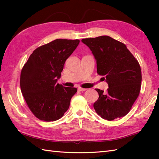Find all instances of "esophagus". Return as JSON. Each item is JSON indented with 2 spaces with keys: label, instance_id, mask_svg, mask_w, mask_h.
<instances>
[{
  "label": "esophagus",
  "instance_id": "obj_1",
  "mask_svg": "<svg viewBox=\"0 0 159 159\" xmlns=\"http://www.w3.org/2000/svg\"><path fill=\"white\" fill-rule=\"evenodd\" d=\"M78 90L79 91H85V90H87V89L82 88H78Z\"/></svg>",
  "mask_w": 159,
  "mask_h": 159
}]
</instances>
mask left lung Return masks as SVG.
<instances>
[{"instance_id": "8db88e82", "label": "left lung", "mask_w": 159, "mask_h": 159, "mask_svg": "<svg viewBox=\"0 0 159 159\" xmlns=\"http://www.w3.org/2000/svg\"><path fill=\"white\" fill-rule=\"evenodd\" d=\"M81 42L92 52L98 74L105 76L109 85L106 93L95 89L99 94L93 104L96 113L108 121L125 116L141 90V70L137 60L123 43L108 36Z\"/></svg>"}]
</instances>
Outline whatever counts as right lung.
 <instances>
[{
	"instance_id": "add662e5",
	"label": "right lung",
	"mask_w": 159,
	"mask_h": 159,
	"mask_svg": "<svg viewBox=\"0 0 159 159\" xmlns=\"http://www.w3.org/2000/svg\"><path fill=\"white\" fill-rule=\"evenodd\" d=\"M79 40L56 39L34 50L20 74L22 93L38 119L54 121L68 111L75 88L57 83L66 60L74 52Z\"/></svg>"
}]
</instances>
